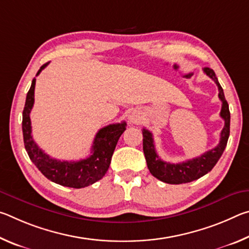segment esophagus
<instances>
[{
    "label": "esophagus",
    "instance_id": "34e87169",
    "mask_svg": "<svg viewBox=\"0 0 249 249\" xmlns=\"http://www.w3.org/2000/svg\"><path fill=\"white\" fill-rule=\"evenodd\" d=\"M138 120L140 119H137V116H133V115L129 116V121L132 122V123H138Z\"/></svg>",
    "mask_w": 249,
    "mask_h": 249
}]
</instances>
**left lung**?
Returning <instances> with one entry per match:
<instances>
[{
    "label": "left lung",
    "mask_w": 249,
    "mask_h": 249,
    "mask_svg": "<svg viewBox=\"0 0 249 249\" xmlns=\"http://www.w3.org/2000/svg\"><path fill=\"white\" fill-rule=\"evenodd\" d=\"M203 71L206 75H209L216 83L218 88V98L222 101L220 115L224 120L225 125L221 132L220 142H218L215 148L205 151L203 155L199 156V157L179 163H170L160 159L157 153H156L153 134L148 129H142V137H144L142 138V150H144L147 167H148L150 174L155 178L162 181V182L170 184H181L191 182V181H195L203 177L216 165V162L221 158L223 151L225 149L227 141H229L231 114L229 104H227V101L224 96V92H223L215 72L210 68H204Z\"/></svg>",
    "instance_id": "obj_1"
}]
</instances>
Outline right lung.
<instances>
[{
	"instance_id": "obj_1",
	"label": "right lung",
	"mask_w": 249,
	"mask_h": 249,
	"mask_svg": "<svg viewBox=\"0 0 249 249\" xmlns=\"http://www.w3.org/2000/svg\"><path fill=\"white\" fill-rule=\"evenodd\" d=\"M47 65L48 62L40 67L36 77ZM35 83L36 78H34L31 89L26 95L22 122L24 145L29 158L46 178L64 187L81 189L102 179L111 163L119 138L126 129L125 122L109 124L101 128L95 135L91 155L86 159H81L79 161H62L49 157L43 149L37 146L32 136V123L29 114L34 105Z\"/></svg>"
}]
</instances>
